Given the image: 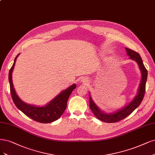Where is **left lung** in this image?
I'll use <instances>...</instances> for the list:
<instances>
[{"label": "left lung", "mask_w": 155, "mask_h": 155, "mask_svg": "<svg viewBox=\"0 0 155 155\" xmlns=\"http://www.w3.org/2000/svg\"><path fill=\"white\" fill-rule=\"evenodd\" d=\"M125 49L127 52V55L129 56L130 59L134 60L137 63L142 75L140 83L138 89V92L134 99L130 103L125 106L124 107L122 108L119 110L112 112V113H105V112L101 110L97 104L94 103V100L91 97V95L89 93V106L93 114L100 120L108 122V123H113V122H118L130 115L140 104L142 101L143 100V96H144L146 83L147 78V71L146 70L144 65H143L142 58L138 53L128 49V48H125Z\"/></svg>", "instance_id": "1"}]
</instances>
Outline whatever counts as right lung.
<instances>
[{"instance_id": "obj_1", "label": "right lung", "mask_w": 155, "mask_h": 155, "mask_svg": "<svg viewBox=\"0 0 155 155\" xmlns=\"http://www.w3.org/2000/svg\"><path fill=\"white\" fill-rule=\"evenodd\" d=\"M19 54H20L15 58L14 63L9 72L10 91L15 104L25 115L36 122H41V123H50V122L56 120L62 115L64 111L65 110L69 96L71 95L73 90L76 88V84H73L67 89L63 90L61 93L45 106H36L25 103L20 99L16 93L12 80V73L16 60Z\"/></svg>"}]
</instances>
